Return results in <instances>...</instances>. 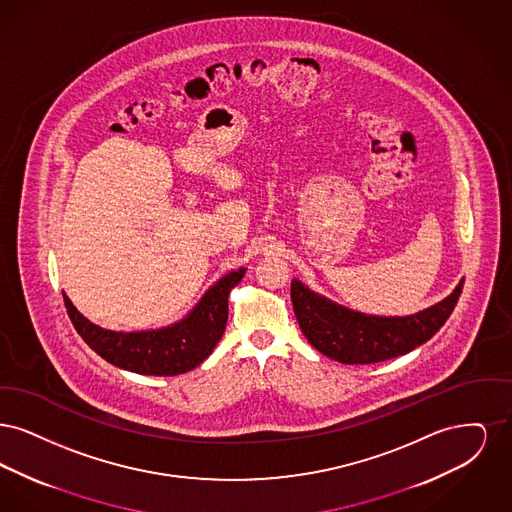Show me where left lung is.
I'll use <instances>...</instances> for the list:
<instances>
[{
  "instance_id": "8db88e82",
  "label": "left lung",
  "mask_w": 512,
  "mask_h": 512,
  "mask_svg": "<svg viewBox=\"0 0 512 512\" xmlns=\"http://www.w3.org/2000/svg\"><path fill=\"white\" fill-rule=\"evenodd\" d=\"M464 280L447 299L411 317H368L340 307L292 282V303L301 332L322 355L343 365H370L405 355L430 340L453 313Z\"/></svg>"
}]
</instances>
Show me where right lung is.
Listing matches in <instances>:
<instances>
[{"instance_id":"right-lung-1","label":"right lung","mask_w":512,"mask_h":512,"mask_svg":"<svg viewBox=\"0 0 512 512\" xmlns=\"http://www.w3.org/2000/svg\"><path fill=\"white\" fill-rule=\"evenodd\" d=\"M234 270L203 295L194 311L169 328L111 332L82 317L63 293L69 318L80 338L107 363L147 376H176L201 365L219 343L228 320V293L244 278Z\"/></svg>"}]
</instances>
